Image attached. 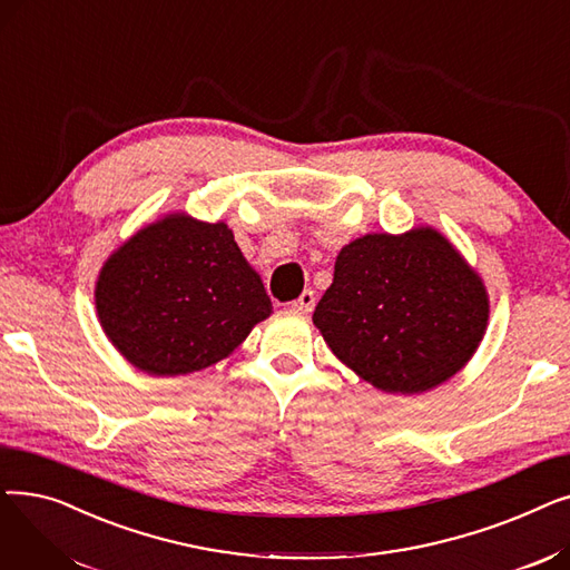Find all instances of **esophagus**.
Wrapping results in <instances>:
<instances>
[{
    "label": "esophagus",
    "mask_w": 570,
    "mask_h": 570,
    "mask_svg": "<svg viewBox=\"0 0 570 570\" xmlns=\"http://www.w3.org/2000/svg\"><path fill=\"white\" fill-rule=\"evenodd\" d=\"M314 305H316L314 291H303V295L297 297V301H293V303H291V307H293L295 312H303V314H309V312L314 309Z\"/></svg>",
    "instance_id": "obj_1"
}]
</instances>
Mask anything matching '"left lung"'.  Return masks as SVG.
<instances>
[{
    "label": "left lung",
    "mask_w": 570,
    "mask_h": 570,
    "mask_svg": "<svg viewBox=\"0 0 570 570\" xmlns=\"http://www.w3.org/2000/svg\"><path fill=\"white\" fill-rule=\"evenodd\" d=\"M488 318L483 279L430 226L353 239L314 312V325L346 367L400 395L455 376L481 344Z\"/></svg>",
    "instance_id": "left-lung-1"
}]
</instances>
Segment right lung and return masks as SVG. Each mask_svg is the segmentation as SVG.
Wrapping results in <instances>:
<instances>
[{"mask_svg": "<svg viewBox=\"0 0 570 570\" xmlns=\"http://www.w3.org/2000/svg\"><path fill=\"white\" fill-rule=\"evenodd\" d=\"M95 301L112 346L153 376L219 363L273 314L233 230L185 213L140 228L112 252Z\"/></svg>", "mask_w": 570, "mask_h": 570, "instance_id": "add662e5", "label": "right lung"}]
</instances>
